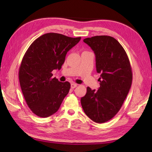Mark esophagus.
<instances>
[{"label":"esophagus","instance_id":"esophagus-1","mask_svg":"<svg viewBox=\"0 0 152 152\" xmlns=\"http://www.w3.org/2000/svg\"><path fill=\"white\" fill-rule=\"evenodd\" d=\"M77 84H75V83H72L71 84V88L72 89H74V88H75V87H77Z\"/></svg>","mask_w":152,"mask_h":152}]
</instances>
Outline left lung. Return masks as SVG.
Returning a JSON list of instances; mask_svg holds the SVG:
<instances>
[{
    "mask_svg": "<svg viewBox=\"0 0 152 152\" xmlns=\"http://www.w3.org/2000/svg\"><path fill=\"white\" fill-rule=\"evenodd\" d=\"M84 42L95 54L100 87L96 91L87 87L80 102L87 117L104 123L118 113L127 97L132 80L131 66L125 50L112 37L94 36Z\"/></svg>",
    "mask_w": 152,
    "mask_h": 152,
    "instance_id": "1",
    "label": "left lung"
}]
</instances>
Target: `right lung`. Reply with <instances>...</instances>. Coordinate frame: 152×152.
Returning a JSON list of instances; mask_svg holds the SVG:
<instances>
[{"mask_svg":"<svg viewBox=\"0 0 152 152\" xmlns=\"http://www.w3.org/2000/svg\"><path fill=\"white\" fill-rule=\"evenodd\" d=\"M81 37L48 33L35 40L27 49L19 70V80L27 105L36 115L48 117L56 113L70 89L68 82L53 77L60 70L69 50Z\"/></svg>","mask_w":152,"mask_h":152,"instance_id":"add662e5","label":"right lung"}]
</instances>
